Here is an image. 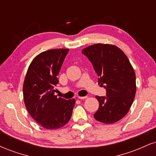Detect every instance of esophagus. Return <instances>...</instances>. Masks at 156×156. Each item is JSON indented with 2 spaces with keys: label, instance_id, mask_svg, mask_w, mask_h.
Instances as JSON below:
<instances>
[{
  "label": "esophagus",
  "instance_id": "obj_1",
  "mask_svg": "<svg viewBox=\"0 0 156 156\" xmlns=\"http://www.w3.org/2000/svg\"><path fill=\"white\" fill-rule=\"evenodd\" d=\"M78 99H80V100H83V99H86V98H87V96H84V97L78 96Z\"/></svg>",
  "mask_w": 156,
  "mask_h": 156
}]
</instances>
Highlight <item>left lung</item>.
I'll return each instance as SVG.
<instances>
[{"label": "left lung", "instance_id": "obj_1", "mask_svg": "<svg viewBox=\"0 0 156 156\" xmlns=\"http://www.w3.org/2000/svg\"><path fill=\"white\" fill-rule=\"evenodd\" d=\"M99 76L98 84L106 90V96H96L99 108L94 119L112 124L122 119L134 101L136 75L124 52L117 46L95 44L82 51Z\"/></svg>", "mask_w": 156, "mask_h": 156}]
</instances>
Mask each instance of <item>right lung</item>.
Listing matches in <instances>:
<instances>
[{"mask_svg": "<svg viewBox=\"0 0 156 156\" xmlns=\"http://www.w3.org/2000/svg\"><path fill=\"white\" fill-rule=\"evenodd\" d=\"M69 49H53L35 57L23 83V98L30 115L46 129L62 128L70 119L75 99L55 95L58 76Z\"/></svg>", "mask_w": 156, "mask_h": 156, "instance_id": "obj_1", "label": "right lung"}]
</instances>
